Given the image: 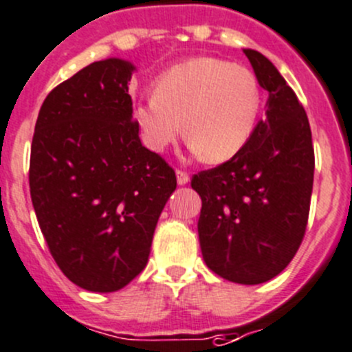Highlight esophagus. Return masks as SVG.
<instances>
[{
    "mask_svg": "<svg viewBox=\"0 0 352 352\" xmlns=\"http://www.w3.org/2000/svg\"><path fill=\"white\" fill-rule=\"evenodd\" d=\"M189 179L190 177L186 170H177V182H179V186H186L189 182Z\"/></svg>",
    "mask_w": 352,
    "mask_h": 352,
    "instance_id": "obj_1",
    "label": "esophagus"
}]
</instances>
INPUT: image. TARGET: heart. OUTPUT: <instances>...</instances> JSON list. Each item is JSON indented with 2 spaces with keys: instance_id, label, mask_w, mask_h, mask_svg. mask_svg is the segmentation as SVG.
Segmentation results:
<instances>
[{
  "instance_id": "obj_1",
  "label": "heart",
  "mask_w": 352,
  "mask_h": 352,
  "mask_svg": "<svg viewBox=\"0 0 352 352\" xmlns=\"http://www.w3.org/2000/svg\"><path fill=\"white\" fill-rule=\"evenodd\" d=\"M262 90L254 71L218 58L177 63L155 81V91L134 107L151 150L163 151L186 133L206 162H225L243 150L257 126Z\"/></svg>"
}]
</instances>
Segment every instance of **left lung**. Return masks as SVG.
I'll list each match as a JSON object with an SVG mask.
<instances>
[{
  "instance_id": "1",
  "label": "left lung",
  "mask_w": 352,
  "mask_h": 352,
  "mask_svg": "<svg viewBox=\"0 0 352 352\" xmlns=\"http://www.w3.org/2000/svg\"><path fill=\"white\" fill-rule=\"evenodd\" d=\"M258 83L269 91L267 117L258 120L240 153L197 172V232L206 265L239 285H261L293 261L307 232L315 153L307 112L274 65L245 49Z\"/></svg>"
}]
</instances>
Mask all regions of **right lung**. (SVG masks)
<instances>
[{"label":"right lung","mask_w":352,"mask_h":352,"mask_svg":"<svg viewBox=\"0 0 352 352\" xmlns=\"http://www.w3.org/2000/svg\"><path fill=\"white\" fill-rule=\"evenodd\" d=\"M133 65L91 63L45 97L30 148V197L63 274L95 293L144 267L172 166L141 144L127 81Z\"/></svg>","instance_id":"right-lung-1"}]
</instances>
